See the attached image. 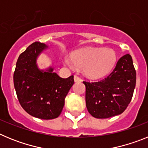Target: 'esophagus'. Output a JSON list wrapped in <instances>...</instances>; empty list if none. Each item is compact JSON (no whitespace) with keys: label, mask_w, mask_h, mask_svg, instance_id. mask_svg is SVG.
<instances>
[{"label":"esophagus","mask_w":148,"mask_h":148,"mask_svg":"<svg viewBox=\"0 0 148 148\" xmlns=\"http://www.w3.org/2000/svg\"><path fill=\"white\" fill-rule=\"evenodd\" d=\"M74 81H75V82H82V79H81L80 77L78 76V75H75V76H74Z\"/></svg>","instance_id":"esophagus-1"}]
</instances>
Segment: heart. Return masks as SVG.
Listing matches in <instances>:
<instances>
[{
	"label": "heart",
	"mask_w": 148,
	"mask_h": 148,
	"mask_svg": "<svg viewBox=\"0 0 148 148\" xmlns=\"http://www.w3.org/2000/svg\"><path fill=\"white\" fill-rule=\"evenodd\" d=\"M116 61L115 51L110 48L86 47L72 54V61L66 60L70 67L75 66L84 68L85 74L90 78H99L107 75Z\"/></svg>",
	"instance_id": "b5f03b06"
}]
</instances>
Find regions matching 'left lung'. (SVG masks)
I'll use <instances>...</instances> for the list:
<instances>
[{"mask_svg":"<svg viewBox=\"0 0 148 148\" xmlns=\"http://www.w3.org/2000/svg\"><path fill=\"white\" fill-rule=\"evenodd\" d=\"M136 73L130 55L119 60L108 76L99 82H83L86 87V106L97 119L122 113L130 104L136 87Z\"/></svg>","mask_w":148,"mask_h":148,"instance_id":"8db88e82","label":"left lung"}]
</instances>
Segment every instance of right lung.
<instances>
[{
    "label": "right lung",
    "mask_w": 148,
    "mask_h": 148,
    "mask_svg": "<svg viewBox=\"0 0 148 148\" xmlns=\"http://www.w3.org/2000/svg\"><path fill=\"white\" fill-rule=\"evenodd\" d=\"M47 47L38 41L29 46L18 57L13 81L19 103L27 113L41 119H53L62 112L74 78H61L52 67L39 70L36 60Z\"/></svg>",
    "instance_id": "obj_1"
}]
</instances>
